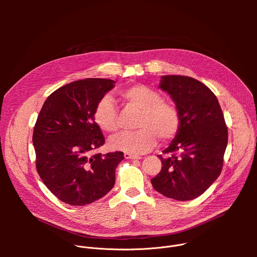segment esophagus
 Masks as SVG:
<instances>
[{
  "mask_svg": "<svg viewBox=\"0 0 257 257\" xmlns=\"http://www.w3.org/2000/svg\"><path fill=\"white\" fill-rule=\"evenodd\" d=\"M124 157H125V159H130V160H140L141 159V157H139V156L128 154V153H125Z\"/></svg>",
  "mask_w": 257,
  "mask_h": 257,
  "instance_id": "esophagus-1",
  "label": "esophagus"
}]
</instances>
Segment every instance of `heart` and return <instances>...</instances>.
Masks as SVG:
<instances>
[{
	"label": "heart",
	"mask_w": 257,
	"mask_h": 257,
	"mask_svg": "<svg viewBox=\"0 0 257 257\" xmlns=\"http://www.w3.org/2000/svg\"><path fill=\"white\" fill-rule=\"evenodd\" d=\"M126 105L135 107L140 114L137 126L140 129L123 132L109 140L111 148L132 155L145 154L157 143V138L168 141L176 136L180 128V114L177 107L163 100L162 94L143 84H135L119 91ZM93 119L104 132L113 133L119 128L118 111L113 98L102 96L96 103Z\"/></svg>",
	"instance_id": "b5f03b06"
}]
</instances>
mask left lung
<instances>
[{
	"label": "left lung",
	"mask_w": 257,
	"mask_h": 257,
	"mask_svg": "<svg viewBox=\"0 0 257 257\" xmlns=\"http://www.w3.org/2000/svg\"><path fill=\"white\" fill-rule=\"evenodd\" d=\"M160 88L170 94L180 114V128L159 156L162 170L154 188L180 201L201 195L222 172L228 129L214 93L200 81L181 75L161 77Z\"/></svg>",
	"instance_id": "left-lung-1"
}]
</instances>
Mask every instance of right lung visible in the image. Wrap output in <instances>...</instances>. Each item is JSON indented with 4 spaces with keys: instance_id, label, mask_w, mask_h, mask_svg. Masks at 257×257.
<instances>
[{
    "instance_id": "obj_1",
    "label": "right lung",
    "mask_w": 257,
    "mask_h": 257,
    "mask_svg": "<svg viewBox=\"0 0 257 257\" xmlns=\"http://www.w3.org/2000/svg\"><path fill=\"white\" fill-rule=\"evenodd\" d=\"M115 83L86 78L66 84L49 95L36 120L32 135L36 170L48 189L70 205L89 204L115 184L124 154L91 155L104 143L94 108Z\"/></svg>"
}]
</instances>
